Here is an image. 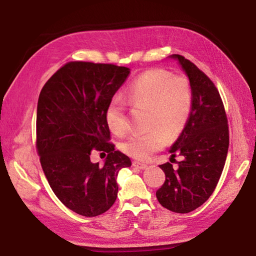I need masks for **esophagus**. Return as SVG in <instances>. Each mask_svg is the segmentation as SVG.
I'll use <instances>...</instances> for the list:
<instances>
[{"mask_svg": "<svg viewBox=\"0 0 256 256\" xmlns=\"http://www.w3.org/2000/svg\"><path fill=\"white\" fill-rule=\"evenodd\" d=\"M133 166L138 168V170H145V168L148 167V165L143 164V162H133Z\"/></svg>", "mask_w": 256, "mask_h": 256, "instance_id": "obj_1", "label": "esophagus"}]
</instances>
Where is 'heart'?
<instances>
[{
    "label": "heart",
    "instance_id": "obj_1",
    "mask_svg": "<svg viewBox=\"0 0 256 256\" xmlns=\"http://www.w3.org/2000/svg\"><path fill=\"white\" fill-rule=\"evenodd\" d=\"M130 104L145 108L146 132L134 133L121 143L125 154L146 160L166 142H174L186 128L192 106V91L184 77L172 76L162 69H152L135 78L125 91ZM106 121L111 132L123 135L128 125L125 106L112 101L106 111Z\"/></svg>",
    "mask_w": 256,
    "mask_h": 256
}]
</instances>
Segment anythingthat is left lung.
Listing matches in <instances>:
<instances>
[{
    "label": "left lung",
    "mask_w": 256,
    "mask_h": 256,
    "mask_svg": "<svg viewBox=\"0 0 256 256\" xmlns=\"http://www.w3.org/2000/svg\"><path fill=\"white\" fill-rule=\"evenodd\" d=\"M172 57L188 76L192 106L186 128L170 150L178 167L160 165L166 178L156 197L164 208L188 214L204 204L218 184L229 148V125L219 91L208 76L184 56ZM176 154L183 157L180 162Z\"/></svg>",
    "instance_id": "1"
}]
</instances>
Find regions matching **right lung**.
Listing matches in <instances>:
<instances>
[{
    "instance_id": "add662e5",
    "label": "right lung",
    "mask_w": 256,
    "mask_h": 256,
    "mask_svg": "<svg viewBox=\"0 0 256 256\" xmlns=\"http://www.w3.org/2000/svg\"><path fill=\"white\" fill-rule=\"evenodd\" d=\"M130 69L113 64L70 62L48 79L38 98L36 148L54 194L84 216H96L116 200L118 172L132 165L114 150L106 108ZM108 154L105 164L90 160L92 151Z\"/></svg>"
}]
</instances>
